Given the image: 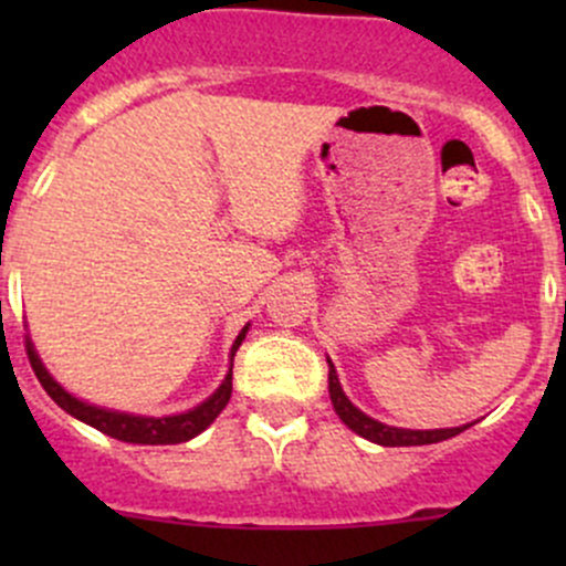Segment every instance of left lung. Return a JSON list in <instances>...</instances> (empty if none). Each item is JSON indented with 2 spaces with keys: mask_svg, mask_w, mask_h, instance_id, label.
<instances>
[{
  "mask_svg": "<svg viewBox=\"0 0 566 566\" xmlns=\"http://www.w3.org/2000/svg\"><path fill=\"white\" fill-rule=\"evenodd\" d=\"M328 394H331V402H334L336 416L350 427L356 436L367 438V441L380 443V447H424V443H438V441H447V438L460 436L462 430H468L471 424H462V427H452V430H402V427H389L384 421H375L369 419L367 413L356 408L350 399L345 397L342 391L339 378H336V369L334 364L328 361Z\"/></svg>",
  "mask_w": 566,
  "mask_h": 566,
  "instance_id": "8db88e82",
  "label": "left lung"
}]
</instances>
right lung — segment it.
<instances>
[{"label": "right lung", "mask_w": 566, "mask_h": 566, "mask_svg": "<svg viewBox=\"0 0 566 566\" xmlns=\"http://www.w3.org/2000/svg\"><path fill=\"white\" fill-rule=\"evenodd\" d=\"M247 328L238 334L235 345H232L230 356L235 358V350L241 347V342L247 339ZM27 356H30L32 369H35L40 386L49 391V397L60 405L65 413L76 416L78 421L84 424L95 427V430L106 432V436L117 438V441L125 443H147V447H158V443H182V441H191L193 436H199L202 430H208L213 424L216 416L227 408L232 397V369L227 373L224 384L219 386L202 405L197 408L186 410V413H177V416H161V419H153V416H134V413H119V410H108V408H98V405H90L84 399H76L73 394H67L56 384L54 378L49 375V369L43 367V361L38 358L35 347H32V339L27 336Z\"/></svg>", "instance_id": "add662e5"}]
</instances>
